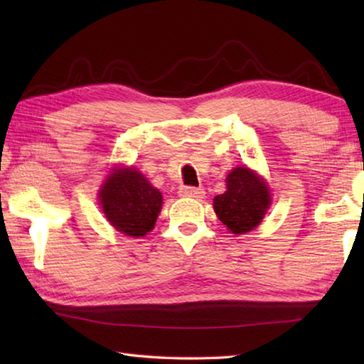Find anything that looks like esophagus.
I'll return each instance as SVG.
<instances>
[{
    "label": "esophagus",
    "instance_id": "1",
    "mask_svg": "<svg viewBox=\"0 0 364 364\" xmlns=\"http://www.w3.org/2000/svg\"><path fill=\"white\" fill-rule=\"evenodd\" d=\"M180 193L184 197H196V199H199V197H202V196L205 194L204 189H202V188H194V186H183L180 189Z\"/></svg>",
    "mask_w": 364,
    "mask_h": 364
}]
</instances>
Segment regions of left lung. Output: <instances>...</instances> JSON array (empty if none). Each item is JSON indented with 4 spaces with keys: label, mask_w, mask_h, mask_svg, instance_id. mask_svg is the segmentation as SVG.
I'll list each match as a JSON object with an SVG mask.
<instances>
[{
    "label": "left lung",
    "mask_w": 364,
    "mask_h": 364,
    "mask_svg": "<svg viewBox=\"0 0 364 364\" xmlns=\"http://www.w3.org/2000/svg\"><path fill=\"white\" fill-rule=\"evenodd\" d=\"M267 184L245 167L234 168L226 178V191L213 199L215 213L234 234L254 230L269 205Z\"/></svg>",
    "instance_id": "left-lung-1"
}]
</instances>
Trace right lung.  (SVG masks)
<instances>
[{
	"label": "right lung",
	"mask_w": 364,
	"mask_h": 364,
	"mask_svg": "<svg viewBox=\"0 0 364 364\" xmlns=\"http://www.w3.org/2000/svg\"><path fill=\"white\" fill-rule=\"evenodd\" d=\"M101 205L117 231L139 237L152 231L162 208V194L134 168L117 170L102 184Z\"/></svg>",
	"instance_id": "1"
}]
</instances>
